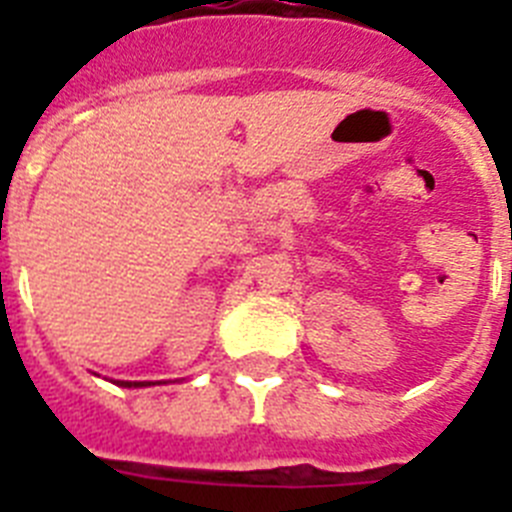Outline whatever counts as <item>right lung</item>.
<instances>
[{
  "mask_svg": "<svg viewBox=\"0 0 512 512\" xmlns=\"http://www.w3.org/2000/svg\"><path fill=\"white\" fill-rule=\"evenodd\" d=\"M120 387H151V382H115Z\"/></svg>",
  "mask_w": 512,
  "mask_h": 512,
  "instance_id": "1",
  "label": "right lung"
}]
</instances>
